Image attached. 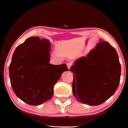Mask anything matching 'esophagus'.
Returning a JSON list of instances; mask_svg holds the SVG:
<instances>
[{
	"mask_svg": "<svg viewBox=\"0 0 128 128\" xmlns=\"http://www.w3.org/2000/svg\"><path fill=\"white\" fill-rule=\"evenodd\" d=\"M66 65H67V67L68 68V70H70V68H71V66H72V63L71 62H69V63H68Z\"/></svg>",
	"mask_w": 128,
	"mask_h": 128,
	"instance_id": "obj_1",
	"label": "esophagus"
}]
</instances>
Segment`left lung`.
Instances as JSON below:
<instances>
[{"instance_id":"1","label":"left lung","mask_w":128,"mask_h":128,"mask_svg":"<svg viewBox=\"0 0 128 128\" xmlns=\"http://www.w3.org/2000/svg\"><path fill=\"white\" fill-rule=\"evenodd\" d=\"M70 70L74 73L72 91L80 102L98 105L113 96L118 88L121 65L115 48L100 40L86 57L74 62Z\"/></svg>"}]
</instances>
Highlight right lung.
I'll return each mask as SVG.
<instances>
[{
    "label": "right lung",
    "mask_w": 128,
    "mask_h": 128,
    "mask_svg": "<svg viewBox=\"0 0 128 128\" xmlns=\"http://www.w3.org/2000/svg\"><path fill=\"white\" fill-rule=\"evenodd\" d=\"M50 50L49 40L34 36L14 52L9 66L11 84L16 96L28 104L39 105L50 100L56 82L68 70L65 64L49 63Z\"/></svg>",
    "instance_id": "obj_1"
}]
</instances>
